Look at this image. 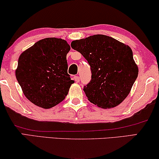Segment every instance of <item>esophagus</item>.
<instances>
[{
	"mask_svg": "<svg viewBox=\"0 0 159 159\" xmlns=\"http://www.w3.org/2000/svg\"><path fill=\"white\" fill-rule=\"evenodd\" d=\"M74 80H75V81L76 82H80V77H78V76H75V77H74Z\"/></svg>",
	"mask_w": 159,
	"mask_h": 159,
	"instance_id": "esophagus-1",
	"label": "esophagus"
}]
</instances>
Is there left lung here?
<instances>
[{"label": "left lung", "instance_id": "left-lung-1", "mask_svg": "<svg viewBox=\"0 0 159 159\" xmlns=\"http://www.w3.org/2000/svg\"><path fill=\"white\" fill-rule=\"evenodd\" d=\"M90 66L91 80L84 87L91 103L102 108L120 104L131 90L138 67L128 45L103 34H95L71 43Z\"/></svg>", "mask_w": 159, "mask_h": 159}]
</instances>
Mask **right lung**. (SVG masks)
Wrapping results in <instances>:
<instances>
[{"label": "right lung", "instance_id": "obj_1", "mask_svg": "<svg viewBox=\"0 0 159 159\" xmlns=\"http://www.w3.org/2000/svg\"><path fill=\"white\" fill-rule=\"evenodd\" d=\"M70 46L61 38L40 40L19 56L16 77L26 98L34 105L50 108L68 94L74 80L67 73Z\"/></svg>", "mask_w": 159, "mask_h": 159}]
</instances>
